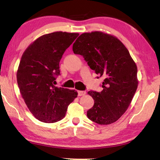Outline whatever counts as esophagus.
Instances as JSON below:
<instances>
[{"instance_id":"esophagus-1","label":"esophagus","mask_w":160,"mask_h":160,"mask_svg":"<svg viewBox=\"0 0 160 160\" xmlns=\"http://www.w3.org/2000/svg\"><path fill=\"white\" fill-rule=\"evenodd\" d=\"M78 96H85V94H86V92L84 91H78Z\"/></svg>"}]
</instances>
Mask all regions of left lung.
I'll return each mask as SVG.
<instances>
[{
  "mask_svg": "<svg viewBox=\"0 0 160 160\" xmlns=\"http://www.w3.org/2000/svg\"><path fill=\"white\" fill-rule=\"evenodd\" d=\"M72 50L105 78L103 91L88 92L94 100L88 118L99 125L116 122L128 109L138 87L137 67L129 51L116 37L98 31L80 35Z\"/></svg>",
  "mask_w": 160,
  "mask_h": 160,
  "instance_id": "8db88e82",
  "label": "left lung"
}]
</instances>
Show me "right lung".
<instances>
[{
    "label": "right lung",
    "mask_w": 160,
    "mask_h": 160,
    "mask_svg": "<svg viewBox=\"0 0 160 160\" xmlns=\"http://www.w3.org/2000/svg\"><path fill=\"white\" fill-rule=\"evenodd\" d=\"M78 33L55 32L40 36L24 51L17 73L21 95L38 120L52 123L62 120L78 96L75 90L56 87L59 62Z\"/></svg>",
    "instance_id": "1"
}]
</instances>
